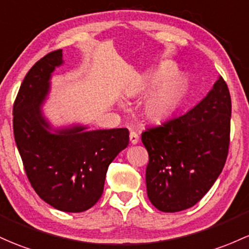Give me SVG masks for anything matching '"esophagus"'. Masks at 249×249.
I'll return each mask as SVG.
<instances>
[{"label": "esophagus", "instance_id": "obj_1", "mask_svg": "<svg viewBox=\"0 0 249 249\" xmlns=\"http://www.w3.org/2000/svg\"><path fill=\"white\" fill-rule=\"evenodd\" d=\"M139 141V136L137 135V132H135V131H131L130 132V142L132 144H137Z\"/></svg>", "mask_w": 249, "mask_h": 249}]
</instances>
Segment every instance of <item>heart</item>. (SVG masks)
Listing matches in <instances>:
<instances>
[{
    "instance_id": "b5f03b06",
    "label": "heart",
    "mask_w": 249,
    "mask_h": 249,
    "mask_svg": "<svg viewBox=\"0 0 249 249\" xmlns=\"http://www.w3.org/2000/svg\"><path fill=\"white\" fill-rule=\"evenodd\" d=\"M173 72V65H166L152 73L143 84L136 85L127 91L129 95H136L157 85L146 98L143 106L146 118L152 122H162L169 118L176 110L187 89L182 75L171 74Z\"/></svg>"
}]
</instances>
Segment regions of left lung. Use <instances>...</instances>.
Listing matches in <instances>:
<instances>
[{"instance_id":"1","label":"left lung","mask_w":249,"mask_h":249,"mask_svg":"<svg viewBox=\"0 0 249 249\" xmlns=\"http://www.w3.org/2000/svg\"><path fill=\"white\" fill-rule=\"evenodd\" d=\"M231 114L228 86L218 78L207 97L189 112L142 133L149 154L147 196L158 210L181 212L208 193L228 156Z\"/></svg>"}]
</instances>
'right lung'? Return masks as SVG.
Instances as JSON below:
<instances>
[{
  "label": "right lung",
  "instance_id": "1",
  "mask_svg": "<svg viewBox=\"0 0 249 249\" xmlns=\"http://www.w3.org/2000/svg\"><path fill=\"white\" fill-rule=\"evenodd\" d=\"M62 49L46 54L28 71L13 106V129L24 171L35 193L67 213L89 209L102 197L106 171L129 145L126 127L86 131L75 126L51 133L40 105Z\"/></svg>",
  "mask_w": 249,
  "mask_h": 249
}]
</instances>
